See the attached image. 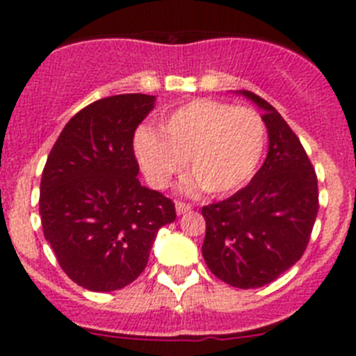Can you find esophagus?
Listing matches in <instances>:
<instances>
[{"label": "esophagus", "mask_w": 356, "mask_h": 356, "mask_svg": "<svg viewBox=\"0 0 356 356\" xmlns=\"http://www.w3.org/2000/svg\"><path fill=\"white\" fill-rule=\"evenodd\" d=\"M193 207L188 205V203H184V201H176V212L178 213H185V212H191Z\"/></svg>", "instance_id": "esophagus-1"}]
</instances>
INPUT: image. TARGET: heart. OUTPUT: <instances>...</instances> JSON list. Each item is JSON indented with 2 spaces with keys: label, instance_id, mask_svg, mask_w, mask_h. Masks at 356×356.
Returning <instances> with one entry per match:
<instances>
[{
  "label": "heart",
  "instance_id": "b5f03b06",
  "mask_svg": "<svg viewBox=\"0 0 356 356\" xmlns=\"http://www.w3.org/2000/svg\"><path fill=\"white\" fill-rule=\"evenodd\" d=\"M266 122L259 112L217 99H194L165 118L160 134L137 131L135 153L147 180L168 187L187 160V191L203 187L212 196L242 188L259 168Z\"/></svg>",
  "mask_w": 356,
  "mask_h": 356
}]
</instances>
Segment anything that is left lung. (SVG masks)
Here are the masks:
<instances>
[{"instance_id": "obj_1", "label": "left lung", "mask_w": 356, "mask_h": 356, "mask_svg": "<svg viewBox=\"0 0 356 356\" xmlns=\"http://www.w3.org/2000/svg\"><path fill=\"white\" fill-rule=\"evenodd\" d=\"M241 94L264 110L269 151L246 187L201 209L207 221L201 250L210 271L225 284L257 289L303 257L319 193L312 162L278 110L250 90Z\"/></svg>"}]
</instances>
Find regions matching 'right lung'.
I'll list each match as a JSON object with an SVG mask.
<instances>
[{
  "label": "right lung",
  "instance_id": "1",
  "mask_svg": "<svg viewBox=\"0 0 356 356\" xmlns=\"http://www.w3.org/2000/svg\"><path fill=\"white\" fill-rule=\"evenodd\" d=\"M155 96L118 94L90 103L67 122L40 180L42 232L65 275L80 287H127L146 267L175 203L143 187L134 135Z\"/></svg>",
  "mask_w": 356,
  "mask_h": 356
}]
</instances>
